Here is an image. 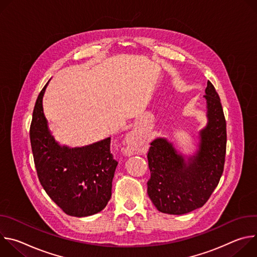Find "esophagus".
I'll return each mask as SVG.
<instances>
[{
  "label": "esophagus",
  "mask_w": 257,
  "mask_h": 257,
  "mask_svg": "<svg viewBox=\"0 0 257 257\" xmlns=\"http://www.w3.org/2000/svg\"><path fill=\"white\" fill-rule=\"evenodd\" d=\"M126 144H127V148H126L125 152L127 155L130 156L137 150L139 141L137 140V138L134 135H129L126 139Z\"/></svg>",
  "instance_id": "34e87169"
}]
</instances>
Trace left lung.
Instances as JSON below:
<instances>
[{"instance_id":"1","label":"left lung","mask_w":257,"mask_h":257,"mask_svg":"<svg viewBox=\"0 0 257 257\" xmlns=\"http://www.w3.org/2000/svg\"><path fill=\"white\" fill-rule=\"evenodd\" d=\"M204 98L207 124L199 131V142L192 156L178 153L164 137L151 142L148 194L161 212L184 214L201 207L222 177L227 144L226 120L221 99L209 81Z\"/></svg>"}]
</instances>
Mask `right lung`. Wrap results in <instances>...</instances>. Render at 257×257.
<instances>
[{"label": "right lung", "instance_id": "1", "mask_svg": "<svg viewBox=\"0 0 257 257\" xmlns=\"http://www.w3.org/2000/svg\"><path fill=\"white\" fill-rule=\"evenodd\" d=\"M49 82L36 99L30 142L40 182L67 214L88 216L101 211L112 195L118 162L111 154V137L81 148L61 145L51 133L43 106Z\"/></svg>", "mask_w": 257, "mask_h": 257}]
</instances>
